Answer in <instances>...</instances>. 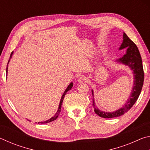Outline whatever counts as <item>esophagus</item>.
<instances>
[{"instance_id":"obj_1","label":"esophagus","mask_w":150,"mask_h":150,"mask_svg":"<svg viewBox=\"0 0 150 150\" xmlns=\"http://www.w3.org/2000/svg\"><path fill=\"white\" fill-rule=\"evenodd\" d=\"M78 82L79 83H85L87 82V78L84 77V76H82V77H80L78 79Z\"/></svg>"}]
</instances>
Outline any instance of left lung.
Masks as SVG:
<instances>
[{
    "mask_svg": "<svg viewBox=\"0 0 150 150\" xmlns=\"http://www.w3.org/2000/svg\"><path fill=\"white\" fill-rule=\"evenodd\" d=\"M126 49V53L122 57L115 60L116 62L121 63L124 65L128 66L130 70L132 71L134 75V83L132 88L131 94L127 100L126 103L124 104L122 107L114 112H105L99 110L96 106L95 99H94V92L92 89L93 95V106L94 107L95 112L98 116L105 118H112L118 117L123 115L124 113L128 112L132 107L141 93L142 87L144 84V73L142 65V57L138 47L136 44L129 38L125 33H123V41L119 47V50Z\"/></svg>",
    "mask_w": 150,
    "mask_h": 150,
    "instance_id": "obj_1",
    "label": "left lung"
}]
</instances>
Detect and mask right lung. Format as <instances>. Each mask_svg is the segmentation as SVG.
Wrapping results in <instances>:
<instances>
[{
    "label": "right lung",
    "instance_id": "add662e5",
    "mask_svg": "<svg viewBox=\"0 0 150 150\" xmlns=\"http://www.w3.org/2000/svg\"><path fill=\"white\" fill-rule=\"evenodd\" d=\"M12 54H13V52H12L11 53V56H10V59H9L8 62V64H7V67H6V76H7V73H8V65L9 62H10V61H11V59L12 58ZM73 84L72 82L70 83L69 85H68V87H67V88H66L65 91H64V93H63L62 96V98H61V100H60V103H59V107H58L57 110V112H56V113L55 114V115H54V116H53V117H52V118H50V119H48V120H47L44 121V122H38V124H39V123H40V124H46V123L50 122H52V121H54V120H56L57 118L58 117V116H59V115L60 112H61V109H62V103H63V98H64V97H65V95H66V93H67L68 91H69V90L71 89V88L73 87ZM36 123H37V122H36Z\"/></svg>",
    "mask_w": 150,
    "mask_h": 150
}]
</instances>
